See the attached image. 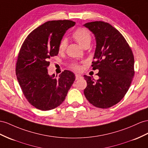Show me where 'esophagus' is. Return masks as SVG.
<instances>
[{
  "label": "esophagus",
  "mask_w": 148,
  "mask_h": 148,
  "mask_svg": "<svg viewBox=\"0 0 148 148\" xmlns=\"http://www.w3.org/2000/svg\"><path fill=\"white\" fill-rule=\"evenodd\" d=\"M82 75H80V74H75V79L76 80H78V79L82 78Z\"/></svg>",
  "instance_id": "1"
}]
</instances>
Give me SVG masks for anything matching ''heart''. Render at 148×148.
Instances as JSON below:
<instances>
[{"label":"heart","mask_w":148,"mask_h":148,"mask_svg":"<svg viewBox=\"0 0 148 148\" xmlns=\"http://www.w3.org/2000/svg\"><path fill=\"white\" fill-rule=\"evenodd\" d=\"M73 37L74 40L80 44L82 47H86L89 46V45L91 42L92 37L90 35V32L84 28H78L75 31L73 35ZM67 47V40L66 39H63L59 45V51L60 52H62L66 50ZM71 67L72 69L76 71H81V67L77 63H73L71 64Z\"/></svg>","instance_id":"1"}]
</instances>
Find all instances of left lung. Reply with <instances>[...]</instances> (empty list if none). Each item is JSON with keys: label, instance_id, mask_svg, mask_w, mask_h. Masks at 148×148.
<instances>
[{"label": "left lung", "instance_id": "8db88e82", "mask_svg": "<svg viewBox=\"0 0 148 148\" xmlns=\"http://www.w3.org/2000/svg\"><path fill=\"white\" fill-rule=\"evenodd\" d=\"M96 37V48L92 62L99 79L84 75L86 99L94 106L109 108L118 103L130 88L134 75L132 51L123 36L107 22L95 21L84 25Z\"/></svg>", "mask_w": 148, "mask_h": 148}]
</instances>
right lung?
<instances>
[{
    "label": "right lung",
    "instance_id": "obj_1",
    "mask_svg": "<svg viewBox=\"0 0 148 148\" xmlns=\"http://www.w3.org/2000/svg\"><path fill=\"white\" fill-rule=\"evenodd\" d=\"M75 22L50 21L34 30L26 37L17 57L16 74L29 103L42 111L61 104L75 81L73 72L64 70L59 78L49 75V59L59 53V45L66 31Z\"/></svg>",
    "mask_w": 148,
    "mask_h": 148
}]
</instances>
